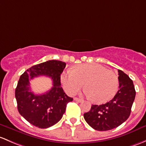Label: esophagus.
I'll list each match as a JSON object with an SVG mask.
<instances>
[{
  "instance_id": "esophagus-1",
  "label": "esophagus",
  "mask_w": 146,
  "mask_h": 146,
  "mask_svg": "<svg viewBox=\"0 0 146 146\" xmlns=\"http://www.w3.org/2000/svg\"><path fill=\"white\" fill-rule=\"evenodd\" d=\"M74 100L76 101V102H78V103H80V102H82V99H78V98H76V97H75V98H74Z\"/></svg>"
}]
</instances>
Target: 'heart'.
I'll use <instances>...</instances> for the list:
<instances>
[{
	"label": "heart",
	"mask_w": 146,
	"mask_h": 146,
	"mask_svg": "<svg viewBox=\"0 0 146 146\" xmlns=\"http://www.w3.org/2000/svg\"><path fill=\"white\" fill-rule=\"evenodd\" d=\"M61 83L70 95H74L85 83V94L96 104L107 102L116 94L119 80L113 71L96 64H79L74 71L68 70L61 75Z\"/></svg>",
	"instance_id": "b5f03b06"
}]
</instances>
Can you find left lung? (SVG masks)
<instances>
[{
    "mask_svg": "<svg viewBox=\"0 0 146 146\" xmlns=\"http://www.w3.org/2000/svg\"><path fill=\"white\" fill-rule=\"evenodd\" d=\"M119 90L113 99L106 104L92 105L84 114L90 127L97 131H108L125 122L131 113L136 91L133 81L122 70H118Z\"/></svg>",
    "mask_w": 146,
    "mask_h": 146,
    "instance_id": "1",
    "label": "left lung"
}]
</instances>
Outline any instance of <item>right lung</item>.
Listing matches in <instances>:
<instances>
[{
    "mask_svg": "<svg viewBox=\"0 0 146 146\" xmlns=\"http://www.w3.org/2000/svg\"><path fill=\"white\" fill-rule=\"evenodd\" d=\"M66 64L50 60L37 64L20 76L15 90L19 113L24 119L38 128L46 129L57 123L65 113L67 104L73 101L61 87V74ZM40 75L51 78V90L42 95H35L30 90L29 80Z\"/></svg>",
    "mask_w": 146,
    "mask_h": 146,
    "instance_id": "1",
    "label": "right lung"
}]
</instances>
